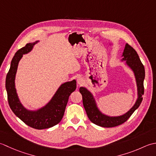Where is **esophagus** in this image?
Returning a JSON list of instances; mask_svg holds the SVG:
<instances>
[{
    "label": "esophagus",
    "instance_id": "obj_1",
    "mask_svg": "<svg viewBox=\"0 0 156 156\" xmlns=\"http://www.w3.org/2000/svg\"><path fill=\"white\" fill-rule=\"evenodd\" d=\"M77 82L79 85H81V84H83V79L81 77H79L77 79Z\"/></svg>",
    "mask_w": 156,
    "mask_h": 156
}]
</instances>
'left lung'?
Wrapping results in <instances>:
<instances>
[{"label": "left lung", "instance_id": "1", "mask_svg": "<svg viewBox=\"0 0 156 156\" xmlns=\"http://www.w3.org/2000/svg\"><path fill=\"white\" fill-rule=\"evenodd\" d=\"M122 56L123 57L122 60H126V64L134 72L137 86L138 98L134 106L125 114L119 116H108L101 113L98 108L96 101L91 92L85 87H81L79 88V92L82 95L84 108L86 111L89 119L96 125L108 128L121 125L130 118L135 110L140 106L143 100L142 96L144 94V66L142 64L135 50L128 44H126Z\"/></svg>", "mask_w": 156, "mask_h": 156}]
</instances>
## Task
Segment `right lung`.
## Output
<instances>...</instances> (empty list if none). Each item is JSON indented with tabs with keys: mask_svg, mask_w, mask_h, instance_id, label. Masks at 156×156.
I'll use <instances>...</instances> for the list:
<instances>
[{
	"mask_svg": "<svg viewBox=\"0 0 156 156\" xmlns=\"http://www.w3.org/2000/svg\"><path fill=\"white\" fill-rule=\"evenodd\" d=\"M27 44L17 50L12 58L10 69L7 75L5 87L7 92L8 102L12 112L27 125L36 129H48L60 122L64 115L69 96L76 90V81L66 82L60 85L56 94L45 106L36 111L25 108L20 102L15 86V75L19 62L23 56L32 50L35 44Z\"/></svg>",
	"mask_w": 156,
	"mask_h": 156,
	"instance_id": "right-lung-1",
	"label": "right lung"
}]
</instances>
